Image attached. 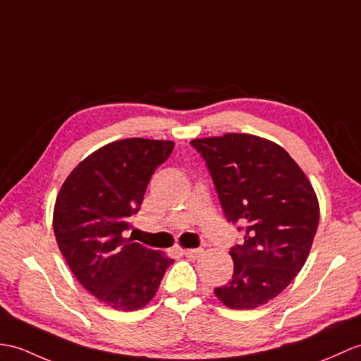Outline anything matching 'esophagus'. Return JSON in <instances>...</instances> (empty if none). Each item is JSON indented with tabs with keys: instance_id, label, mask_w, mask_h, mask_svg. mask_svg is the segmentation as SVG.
Listing matches in <instances>:
<instances>
[{
	"instance_id": "1",
	"label": "esophagus",
	"mask_w": 361,
	"mask_h": 361,
	"mask_svg": "<svg viewBox=\"0 0 361 361\" xmlns=\"http://www.w3.org/2000/svg\"><path fill=\"white\" fill-rule=\"evenodd\" d=\"M183 255H186L190 259H197L203 255V250L201 249H183Z\"/></svg>"
}]
</instances>
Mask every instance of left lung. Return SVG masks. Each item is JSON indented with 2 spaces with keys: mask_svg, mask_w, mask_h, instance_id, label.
Listing matches in <instances>:
<instances>
[{
  "mask_svg": "<svg viewBox=\"0 0 361 361\" xmlns=\"http://www.w3.org/2000/svg\"><path fill=\"white\" fill-rule=\"evenodd\" d=\"M190 145L204 158L226 219L245 226V241L229 252L231 280L214 294L231 309H255L306 263L320 220L314 188L294 158L266 138L224 133Z\"/></svg>",
  "mask_w": 361,
  "mask_h": 361,
  "instance_id": "8db88e82",
  "label": "left lung"
}]
</instances>
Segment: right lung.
Wrapping results in <instances>:
<instances>
[{
	"instance_id": "add662e5",
	"label": "right lung",
	"mask_w": 361,
	"mask_h": 361,
	"mask_svg": "<svg viewBox=\"0 0 361 361\" xmlns=\"http://www.w3.org/2000/svg\"><path fill=\"white\" fill-rule=\"evenodd\" d=\"M173 146L146 138L109 142L75 167L56 195L58 247L81 286L116 311L145 307L173 263L160 250L124 237L150 177Z\"/></svg>"
}]
</instances>
